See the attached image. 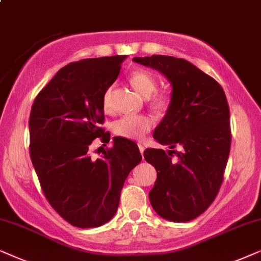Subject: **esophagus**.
<instances>
[{
	"label": "esophagus",
	"mask_w": 261,
	"mask_h": 261,
	"mask_svg": "<svg viewBox=\"0 0 261 261\" xmlns=\"http://www.w3.org/2000/svg\"><path fill=\"white\" fill-rule=\"evenodd\" d=\"M138 148H140V151H141V154L143 155V152H144V149H145L144 144H143V143H138Z\"/></svg>",
	"instance_id": "esophagus-1"
}]
</instances>
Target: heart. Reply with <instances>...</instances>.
I'll return each instance as SVG.
<instances>
[{"instance_id": "heart-1", "label": "heart", "mask_w": 261, "mask_h": 261, "mask_svg": "<svg viewBox=\"0 0 261 261\" xmlns=\"http://www.w3.org/2000/svg\"><path fill=\"white\" fill-rule=\"evenodd\" d=\"M131 85L142 95L150 96L158 88V82L154 76L147 70L138 69L131 72ZM152 102L159 109H163L168 105V98L166 95H156ZM102 107L105 111H110L112 107V88H107L102 96ZM154 125V119L147 114H126L113 123V133L117 136L127 138V140H142Z\"/></svg>"}]
</instances>
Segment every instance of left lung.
Returning a JSON list of instances; mask_svg holds the SVG:
<instances>
[{
    "label": "left lung",
    "instance_id": "8db88e82",
    "mask_svg": "<svg viewBox=\"0 0 261 261\" xmlns=\"http://www.w3.org/2000/svg\"><path fill=\"white\" fill-rule=\"evenodd\" d=\"M133 61L161 72L172 86L171 102L152 135L169 150H144L158 172L150 204L167 221H192L210 206L223 180L231 142L227 98L211 76L182 58L152 55Z\"/></svg>",
    "mask_w": 261,
    "mask_h": 261
}]
</instances>
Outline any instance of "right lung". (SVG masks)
Listing matches in <instances>:
<instances>
[{
    "label": "right lung",
    "instance_id": "1",
    "mask_svg": "<svg viewBox=\"0 0 261 261\" xmlns=\"http://www.w3.org/2000/svg\"><path fill=\"white\" fill-rule=\"evenodd\" d=\"M126 56L87 58L56 74L34 100L30 116V155L51 206L77 228L105 224L117 213L120 192L141 162L137 144L114 137L113 147L93 159L89 145L110 142L102 96Z\"/></svg>",
    "mask_w": 261,
    "mask_h": 261
}]
</instances>
